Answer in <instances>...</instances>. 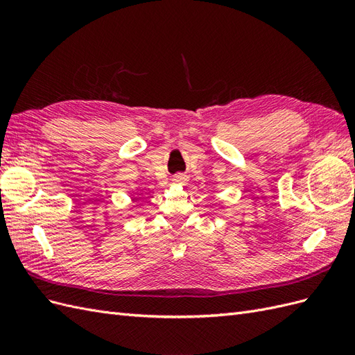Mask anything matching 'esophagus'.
Listing matches in <instances>:
<instances>
[{"mask_svg": "<svg viewBox=\"0 0 355 355\" xmlns=\"http://www.w3.org/2000/svg\"><path fill=\"white\" fill-rule=\"evenodd\" d=\"M187 180H188V178H187L185 175H182V173L173 176V182H175V184H187Z\"/></svg>", "mask_w": 355, "mask_h": 355, "instance_id": "esophagus-1", "label": "esophagus"}]
</instances>
